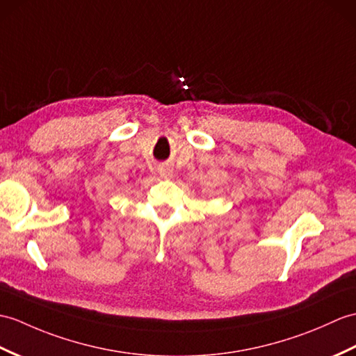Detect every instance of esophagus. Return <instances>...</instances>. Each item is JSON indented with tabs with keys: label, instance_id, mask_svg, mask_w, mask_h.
<instances>
[{
	"label": "esophagus",
	"instance_id": "obj_1",
	"mask_svg": "<svg viewBox=\"0 0 356 356\" xmlns=\"http://www.w3.org/2000/svg\"><path fill=\"white\" fill-rule=\"evenodd\" d=\"M158 172L163 179L171 177V168L170 167H165V165H161V167H158Z\"/></svg>",
	"mask_w": 356,
	"mask_h": 356
}]
</instances>
